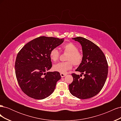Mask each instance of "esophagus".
Wrapping results in <instances>:
<instances>
[{"instance_id":"esophagus-1","label":"esophagus","mask_w":121,"mask_h":121,"mask_svg":"<svg viewBox=\"0 0 121 121\" xmlns=\"http://www.w3.org/2000/svg\"><path fill=\"white\" fill-rule=\"evenodd\" d=\"M60 76H61V77L62 78H63V77H65V76H66V74H63V73H60Z\"/></svg>"}]
</instances>
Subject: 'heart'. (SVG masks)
<instances>
[{
    "instance_id": "b5f03b06",
    "label": "heart",
    "mask_w": 121,
    "mask_h": 121,
    "mask_svg": "<svg viewBox=\"0 0 121 121\" xmlns=\"http://www.w3.org/2000/svg\"><path fill=\"white\" fill-rule=\"evenodd\" d=\"M63 49L65 52L68 53L65 62H60L54 65L53 69L56 71L65 74L67 71L71 69L74 64L75 66H78L82 63L83 55L78 51V48L74 44L69 42L65 44L63 46ZM60 56V53L57 48L51 50L49 56L53 61H56Z\"/></svg>"
}]
</instances>
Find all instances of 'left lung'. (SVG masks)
Masks as SVG:
<instances>
[{"instance_id":"1","label":"left lung","mask_w":121,"mask_h":121,"mask_svg":"<svg viewBox=\"0 0 121 121\" xmlns=\"http://www.w3.org/2000/svg\"><path fill=\"white\" fill-rule=\"evenodd\" d=\"M72 39L79 42L82 47L83 60L76 71L82 75L72 74L73 81L69 84L70 93L80 99H88L95 96L103 88L108 74V64L104 52L90 40L81 37Z\"/></svg>"}]
</instances>
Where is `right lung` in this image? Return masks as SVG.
Here are the masks:
<instances>
[{"label":"right lung","mask_w":121,"mask_h":121,"mask_svg":"<svg viewBox=\"0 0 121 121\" xmlns=\"http://www.w3.org/2000/svg\"><path fill=\"white\" fill-rule=\"evenodd\" d=\"M64 41V39L40 36L27 43L17 53L16 78L21 89L28 96L42 99L53 93L61 76L56 71L46 73L52 67L49 54Z\"/></svg>","instance_id":"obj_1"}]
</instances>
